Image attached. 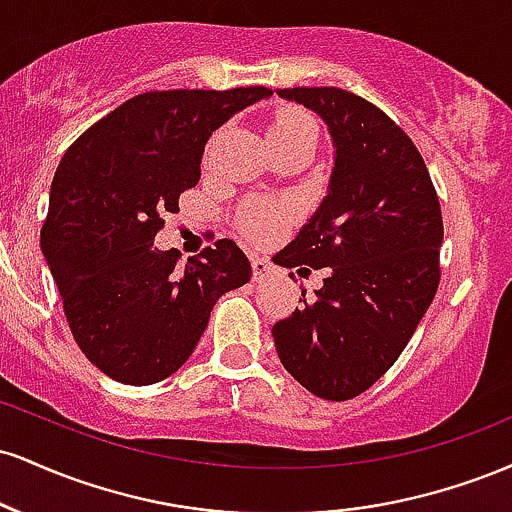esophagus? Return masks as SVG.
<instances>
[{
    "mask_svg": "<svg viewBox=\"0 0 512 512\" xmlns=\"http://www.w3.org/2000/svg\"><path fill=\"white\" fill-rule=\"evenodd\" d=\"M274 272H276L274 264L269 262L267 257H252V276H255L257 281L264 279V276L274 274Z\"/></svg>",
    "mask_w": 512,
    "mask_h": 512,
    "instance_id": "obj_1",
    "label": "esophagus"
}]
</instances>
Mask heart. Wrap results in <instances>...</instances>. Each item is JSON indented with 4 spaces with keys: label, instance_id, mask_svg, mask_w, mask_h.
<instances>
[{
    "label": "heart",
    "instance_id": "obj_1",
    "mask_svg": "<svg viewBox=\"0 0 512 512\" xmlns=\"http://www.w3.org/2000/svg\"><path fill=\"white\" fill-rule=\"evenodd\" d=\"M269 142L274 149L286 146L301 139L317 142V122L310 113L301 108H279L269 122ZM284 211L276 207H250L240 219V226L250 238L264 240L284 226Z\"/></svg>",
    "mask_w": 512,
    "mask_h": 512
}]
</instances>
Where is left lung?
I'll return each instance as SVG.
<instances>
[{
	"label": "left lung",
	"mask_w": 512,
	"mask_h": 512,
	"mask_svg": "<svg viewBox=\"0 0 512 512\" xmlns=\"http://www.w3.org/2000/svg\"><path fill=\"white\" fill-rule=\"evenodd\" d=\"M276 93L315 110L337 146L330 195L274 257L327 269L313 301L301 291V308L272 327L276 354L305 390L344 402L383 378L426 315L443 214L419 149L378 105L334 86Z\"/></svg>",
	"instance_id": "left-lung-1"
}]
</instances>
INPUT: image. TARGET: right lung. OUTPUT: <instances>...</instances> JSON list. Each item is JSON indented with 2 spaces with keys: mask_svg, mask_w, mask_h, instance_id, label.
I'll return each instance as SVG.
<instances>
[{
  "mask_svg": "<svg viewBox=\"0 0 512 512\" xmlns=\"http://www.w3.org/2000/svg\"><path fill=\"white\" fill-rule=\"evenodd\" d=\"M272 88H175L129 98L69 146L50 187L40 248L69 330L108 378L154 385L192 356L216 301L250 281L233 240L178 264L156 250L163 216L202 175L211 132Z\"/></svg>",
  "mask_w": 512,
  "mask_h": 512,
  "instance_id": "add662e5",
  "label": "right lung"
}]
</instances>
